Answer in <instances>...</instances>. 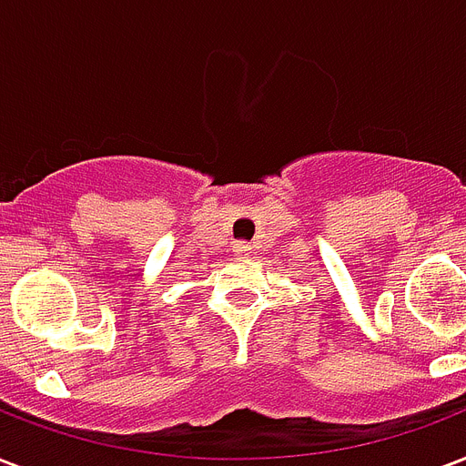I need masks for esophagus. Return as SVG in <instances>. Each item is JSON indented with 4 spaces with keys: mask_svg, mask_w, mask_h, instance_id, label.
<instances>
[{
    "mask_svg": "<svg viewBox=\"0 0 466 466\" xmlns=\"http://www.w3.org/2000/svg\"><path fill=\"white\" fill-rule=\"evenodd\" d=\"M233 248H236V250H233V252H236V255H248V252L252 250L250 245H248V243H243V240H240V243H236V245H233Z\"/></svg>",
    "mask_w": 466,
    "mask_h": 466,
    "instance_id": "esophagus-1",
    "label": "esophagus"
}]
</instances>
